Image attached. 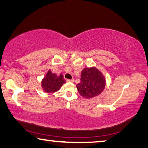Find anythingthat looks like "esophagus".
Masks as SVG:
<instances>
[{
    "label": "esophagus",
    "instance_id": "1",
    "mask_svg": "<svg viewBox=\"0 0 148 148\" xmlns=\"http://www.w3.org/2000/svg\"><path fill=\"white\" fill-rule=\"evenodd\" d=\"M67 82L69 83H74V79H67Z\"/></svg>",
    "mask_w": 148,
    "mask_h": 148
}]
</instances>
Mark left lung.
I'll return each mask as SVG.
<instances>
[{
	"label": "left lung",
	"mask_w": 148,
	"mask_h": 148,
	"mask_svg": "<svg viewBox=\"0 0 148 148\" xmlns=\"http://www.w3.org/2000/svg\"><path fill=\"white\" fill-rule=\"evenodd\" d=\"M106 79L101 72L95 67L85 68L81 72V82L77 84L80 95L87 99L93 98L104 90Z\"/></svg>",
	"instance_id": "left-lung-1"
}]
</instances>
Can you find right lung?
<instances>
[{
  "instance_id": "obj_1",
  "label": "right lung",
  "mask_w": 148,
  "mask_h": 148,
  "mask_svg": "<svg viewBox=\"0 0 148 148\" xmlns=\"http://www.w3.org/2000/svg\"><path fill=\"white\" fill-rule=\"evenodd\" d=\"M65 83V81L64 79L62 74L58 76L49 70L42 79L41 86L46 92L53 93L58 91Z\"/></svg>"
}]
</instances>
